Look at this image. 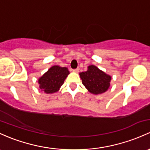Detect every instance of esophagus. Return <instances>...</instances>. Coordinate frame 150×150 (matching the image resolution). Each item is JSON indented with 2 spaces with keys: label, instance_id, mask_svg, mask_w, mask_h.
Returning a JSON list of instances; mask_svg holds the SVG:
<instances>
[{
  "label": "esophagus",
  "instance_id": "obj_1",
  "mask_svg": "<svg viewBox=\"0 0 150 150\" xmlns=\"http://www.w3.org/2000/svg\"><path fill=\"white\" fill-rule=\"evenodd\" d=\"M79 70H80V69L78 68H78L72 70V71H73V72H79Z\"/></svg>",
  "mask_w": 150,
  "mask_h": 150
}]
</instances>
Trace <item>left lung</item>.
Wrapping results in <instances>:
<instances>
[{
  "label": "left lung",
  "instance_id": "1",
  "mask_svg": "<svg viewBox=\"0 0 150 150\" xmlns=\"http://www.w3.org/2000/svg\"><path fill=\"white\" fill-rule=\"evenodd\" d=\"M83 86L95 95L105 93L110 86L111 77L99 70L95 65H90L88 70L80 73Z\"/></svg>",
  "mask_w": 150,
  "mask_h": 150
}]
</instances>
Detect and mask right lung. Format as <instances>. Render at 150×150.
Masks as SVG:
<instances>
[{"instance_id":"1","label":"right lung","mask_w":150,"mask_h":150,"mask_svg":"<svg viewBox=\"0 0 150 150\" xmlns=\"http://www.w3.org/2000/svg\"><path fill=\"white\" fill-rule=\"evenodd\" d=\"M69 74L67 67L52 66L39 78V88L47 94L57 92Z\"/></svg>"}]
</instances>
